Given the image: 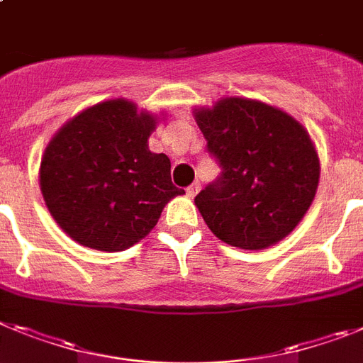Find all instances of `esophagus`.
I'll use <instances>...</instances> for the list:
<instances>
[{
    "label": "esophagus",
    "mask_w": 363,
    "mask_h": 363,
    "mask_svg": "<svg viewBox=\"0 0 363 363\" xmlns=\"http://www.w3.org/2000/svg\"><path fill=\"white\" fill-rule=\"evenodd\" d=\"M200 187H202V185L198 184V182H194L193 185H189L187 189H185V193H187V196H191V198H194L198 194V191H200Z\"/></svg>",
    "instance_id": "1"
}]
</instances>
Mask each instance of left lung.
<instances>
[{"label":"left lung","mask_w":363,"mask_h":363,"mask_svg":"<svg viewBox=\"0 0 363 363\" xmlns=\"http://www.w3.org/2000/svg\"><path fill=\"white\" fill-rule=\"evenodd\" d=\"M194 119L222 167L194 198L207 228L240 250H264L292 233L320 182V157L301 123L244 97L198 108Z\"/></svg>","instance_id":"left-lung-1"}]
</instances>
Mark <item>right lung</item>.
I'll list each match as a JSON object with an SVG mask.
<instances>
[{"instance_id":"obj_1","label":"right lung","mask_w":363,"mask_h":363,"mask_svg":"<svg viewBox=\"0 0 363 363\" xmlns=\"http://www.w3.org/2000/svg\"><path fill=\"white\" fill-rule=\"evenodd\" d=\"M157 117L111 99L69 119L49 141L40 189L49 213L73 240L123 252L150 233L165 203L182 189L170 160L148 150Z\"/></svg>"}]
</instances>
